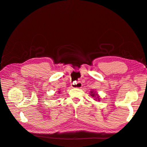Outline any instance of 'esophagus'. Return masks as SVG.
<instances>
[{"label":"esophagus","instance_id":"34e87169","mask_svg":"<svg viewBox=\"0 0 147 147\" xmlns=\"http://www.w3.org/2000/svg\"><path fill=\"white\" fill-rule=\"evenodd\" d=\"M71 86L74 88H81L82 86V84L80 82H75L71 84Z\"/></svg>","mask_w":147,"mask_h":147}]
</instances>
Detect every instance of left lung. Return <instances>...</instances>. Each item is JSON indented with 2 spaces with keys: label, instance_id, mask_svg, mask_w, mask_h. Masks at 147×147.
<instances>
[{
  "label": "left lung",
  "instance_id": "8db88e82",
  "mask_svg": "<svg viewBox=\"0 0 147 147\" xmlns=\"http://www.w3.org/2000/svg\"><path fill=\"white\" fill-rule=\"evenodd\" d=\"M90 95H91V97L94 98V100H95V101H100V100L99 95L96 92H95V91L93 90V89H92V90L90 91Z\"/></svg>",
  "mask_w": 147,
  "mask_h": 147
}]
</instances>
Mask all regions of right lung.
Wrapping results in <instances>:
<instances>
[{"mask_svg": "<svg viewBox=\"0 0 147 147\" xmlns=\"http://www.w3.org/2000/svg\"><path fill=\"white\" fill-rule=\"evenodd\" d=\"M58 92H59V93H60V92H60V91H58ZM55 95H56V94H55Z\"/></svg>", "mask_w": 147, "mask_h": 147, "instance_id": "add662e5", "label": "right lung"}]
</instances>
